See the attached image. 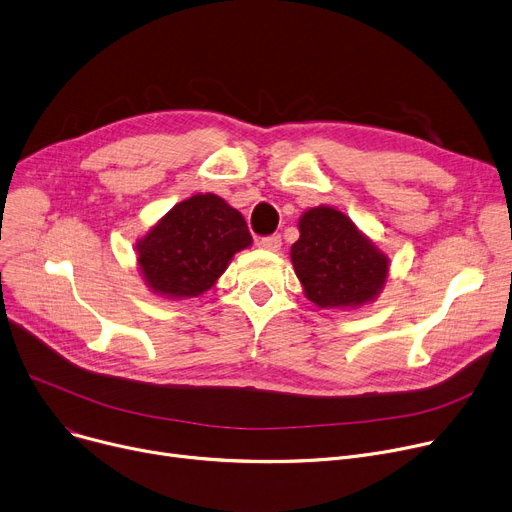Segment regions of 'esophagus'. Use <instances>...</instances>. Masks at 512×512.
Instances as JSON below:
<instances>
[{
  "label": "esophagus",
  "instance_id": "esophagus-1",
  "mask_svg": "<svg viewBox=\"0 0 512 512\" xmlns=\"http://www.w3.org/2000/svg\"><path fill=\"white\" fill-rule=\"evenodd\" d=\"M258 248H262V250H266V252H277V250H281V235L260 237V239H258Z\"/></svg>",
  "mask_w": 512,
  "mask_h": 512
}]
</instances>
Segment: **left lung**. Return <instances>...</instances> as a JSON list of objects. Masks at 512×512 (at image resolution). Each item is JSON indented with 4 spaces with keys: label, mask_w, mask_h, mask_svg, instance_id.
<instances>
[{
    "label": "left lung",
    "mask_w": 512,
    "mask_h": 512,
    "mask_svg": "<svg viewBox=\"0 0 512 512\" xmlns=\"http://www.w3.org/2000/svg\"><path fill=\"white\" fill-rule=\"evenodd\" d=\"M291 262L306 297L320 308L370 304L388 277V258L333 206H316L299 217Z\"/></svg>",
    "instance_id": "left-lung-1"
}]
</instances>
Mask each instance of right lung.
Returning <instances> with one entry per match:
<instances>
[{
  "instance_id": "obj_1",
  "label": "right lung",
  "mask_w": 512,
  "mask_h": 512,
  "mask_svg": "<svg viewBox=\"0 0 512 512\" xmlns=\"http://www.w3.org/2000/svg\"><path fill=\"white\" fill-rule=\"evenodd\" d=\"M250 246L252 235L239 210L217 194H196L150 227L136 252L150 291L182 299L208 291L235 252Z\"/></svg>"
}]
</instances>
